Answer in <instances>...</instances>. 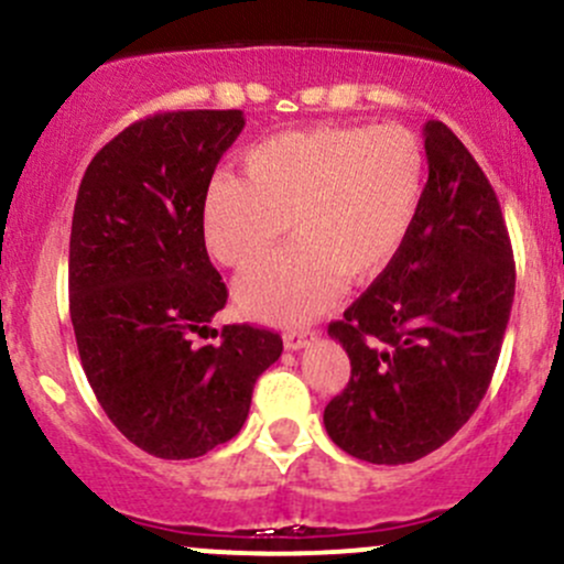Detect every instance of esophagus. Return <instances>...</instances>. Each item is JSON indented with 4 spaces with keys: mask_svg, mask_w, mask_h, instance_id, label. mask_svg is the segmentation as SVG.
I'll list each match as a JSON object with an SVG mask.
<instances>
[{
    "mask_svg": "<svg viewBox=\"0 0 564 564\" xmlns=\"http://www.w3.org/2000/svg\"><path fill=\"white\" fill-rule=\"evenodd\" d=\"M312 333H306V330H288L282 336V341H284V349H290V352H299V349H304V347H308V344H312Z\"/></svg>",
    "mask_w": 564,
    "mask_h": 564,
    "instance_id": "obj_1",
    "label": "esophagus"
}]
</instances>
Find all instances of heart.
<instances>
[{"label":"heart","mask_w":564,"mask_h":564,"mask_svg":"<svg viewBox=\"0 0 564 564\" xmlns=\"http://www.w3.org/2000/svg\"><path fill=\"white\" fill-rule=\"evenodd\" d=\"M425 148L403 126H312L252 144L241 180L212 177L202 231L212 258L250 269L288 220L293 245L236 282L247 317L301 325L347 282H371L395 260L425 191Z\"/></svg>","instance_id":"1"}]
</instances>
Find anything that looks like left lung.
Returning a JSON list of instances; mask_svg holds the SVG:
<instances>
[{
  "instance_id": "left-lung-1",
  "label": "left lung",
  "mask_w": 564,
  "mask_h": 564,
  "mask_svg": "<svg viewBox=\"0 0 564 564\" xmlns=\"http://www.w3.org/2000/svg\"><path fill=\"white\" fill-rule=\"evenodd\" d=\"M427 185L395 260L330 323L352 377L325 405L330 441L373 465L444 446L481 403L511 317V239L492 185L441 120L425 123Z\"/></svg>"
}]
</instances>
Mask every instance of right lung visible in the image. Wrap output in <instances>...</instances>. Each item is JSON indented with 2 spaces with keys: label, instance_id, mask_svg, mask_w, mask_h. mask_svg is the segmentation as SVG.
Returning a JSON list of instances; mask_svg holds the SVG:
<instances>
[{
  "label": "right lung",
  "instance_id": "add662e5",
  "mask_svg": "<svg viewBox=\"0 0 564 564\" xmlns=\"http://www.w3.org/2000/svg\"><path fill=\"white\" fill-rule=\"evenodd\" d=\"M241 129V110L159 112L107 142L77 191L69 317L83 371L112 425L163 459L231 441L282 355L280 333L252 325L196 344L228 299L202 198Z\"/></svg>",
  "mask_w": 564,
  "mask_h": 564
}]
</instances>
